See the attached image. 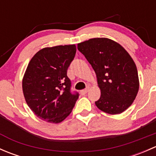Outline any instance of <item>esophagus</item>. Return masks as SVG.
Here are the masks:
<instances>
[{"label": "esophagus", "mask_w": 156, "mask_h": 156, "mask_svg": "<svg viewBox=\"0 0 156 156\" xmlns=\"http://www.w3.org/2000/svg\"><path fill=\"white\" fill-rule=\"evenodd\" d=\"M87 91H88V88H87V89H85V90H81V95H85L86 94H87Z\"/></svg>", "instance_id": "1"}]
</instances>
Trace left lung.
I'll return each instance as SVG.
<instances>
[{"mask_svg": "<svg viewBox=\"0 0 156 156\" xmlns=\"http://www.w3.org/2000/svg\"><path fill=\"white\" fill-rule=\"evenodd\" d=\"M78 49L94 69L101 96L96 106L111 115L130 107L139 90L135 62L125 48L106 37H96L78 44Z\"/></svg>", "mask_w": 156, "mask_h": 156, "instance_id": "8db88e82", "label": "left lung"}]
</instances>
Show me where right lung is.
<instances>
[{
  "label": "right lung",
  "mask_w": 156,
  "mask_h": 156,
  "mask_svg": "<svg viewBox=\"0 0 156 156\" xmlns=\"http://www.w3.org/2000/svg\"><path fill=\"white\" fill-rule=\"evenodd\" d=\"M75 53V44L41 49L31 58L24 74L23 90L26 103L39 119L49 123L62 122L78 99V93H71L67 76Z\"/></svg>",
  "instance_id": "right-lung-1"
}]
</instances>
